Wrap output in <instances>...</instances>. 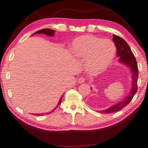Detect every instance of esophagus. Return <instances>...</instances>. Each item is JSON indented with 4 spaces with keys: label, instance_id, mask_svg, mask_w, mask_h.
Here are the masks:
<instances>
[{
    "label": "esophagus",
    "instance_id": "34e87169",
    "mask_svg": "<svg viewBox=\"0 0 148 148\" xmlns=\"http://www.w3.org/2000/svg\"><path fill=\"white\" fill-rule=\"evenodd\" d=\"M85 82V79L84 77H79V78L78 79V82L79 84L83 83V82Z\"/></svg>",
    "mask_w": 148,
    "mask_h": 148
}]
</instances>
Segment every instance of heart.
Masks as SVG:
<instances>
[{
	"label": "heart",
	"instance_id": "1",
	"mask_svg": "<svg viewBox=\"0 0 148 148\" xmlns=\"http://www.w3.org/2000/svg\"><path fill=\"white\" fill-rule=\"evenodd\" d=\"M71 49L76 57L86 58V69L95 73L108 67L116 53V47L112 41L90 35L75 38L71 44Z\"/></svg>",
	"mask_w": 148,
	"mask_h": 148
}]
</instances>
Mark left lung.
Returning a JSON list of instances; mask_svg holds the SVG:
<instances>
[{"label": "left lung", "mask_w": 148, "mask_h": 148, "mask_svg": "<svg viewBox=\"0 0 148 148\" xmlns=\"http://www.w3.org/2000/svg\"><path fill=\"white\" fill-rule=\"evenodd\" d=\"M113 36V41L116 48V56L119 57V62L129 67L132 74L131 88L128 95L122 99V101H120L117 103L112 105L107 109L100 111V113H110L121 110L129 103L134 96L136 93L137 90V82L138 79V68H137L136 58L129 45L124 40L115 35Z\"/></svg>", "instance_id": "8db88e82"}]
</instances>
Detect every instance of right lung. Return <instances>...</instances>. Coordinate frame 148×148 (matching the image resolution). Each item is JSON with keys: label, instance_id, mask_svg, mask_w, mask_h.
<instances>
[{"label": "right lung", "instance_id": "obj_1", "mask_svg": "<svg viewBox=\"0 0 148 148\" xmlns=\"http://www.w3.org/2000/svg\"><path fill=\"white\" fill-rule=\"evenodd\" d=\"M55 32H56V31L53 30V29H47V28H46V29H41V30L37 31L36 32H35V33L33 34L32 36L35 35V34H45V35H46L49 36H54V34H55ZM62 97H63V95L62 96V97H60V99H59V101H58V104H57L56 107L52 111H51V112H49V113H47V114H49V113H51V112H53L54 111V110H56V109L58 107V106H59V105L61 103L62 98ZM35 115L40 116V115H43V113H41V114H40V113H35Z\"/></svg>", "mask_w": 148, "mask_h": 148}]
</instances>
